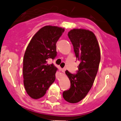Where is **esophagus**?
<instances>
[{"mask_svg": "<svg viewBox=\"0 0 121 121\" xmlns=\"http://www.w3.org/2000/svg\"><path fill=\"white\" fill-rule=\"evenodd\" d=\"M66 70V68H63L62 69V72H63V73H64L65 72V71Z\"/></svg>", "mask_w": 121, "mask_h": 121, "instance_id": "1", "label": "esophagus"}]
</instances>
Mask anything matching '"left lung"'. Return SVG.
Masks as SVG:
<instances>
[{
	"label": "left lung",
	"mask_w": 121,
	"mask_h": 121,
	"mask_svg": "<svg viewBox=\"0 0 121 121\" xmlns=\"http://www.w3.org/2000/svg\"><path fill=\"white\" fill-rule=\"evenodd\" d=\"M68 36L73 46L76 60L80 63L76 74L66 71L70 81V87L63 92V96L67 102L76 103L86 96L92 87L99 69L100 51L92 31L73 29L68 33Z\"/></svg>",
	"instance_id": "obj_1"
}]
</instances>
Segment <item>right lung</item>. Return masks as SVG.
Here are the masks:
<instances>
[{"instance_id": "obj_1", "label": "right lung", "mask_w": 121, "mask_h": 121, "mask_svg": "<svg viewBox=\"0 0 121 121\" xmlns=\"http://www.w3.org/2000/svg\"><path fill=\"white\" fill-rule=\"evenodd\" d=\"M64 29L47 26L34 35L23 58L24 85L27 93L34 99L42 97L55 79L57 68L47 64L57 57L56 43Z\"/></svg>"}]
</instances>
